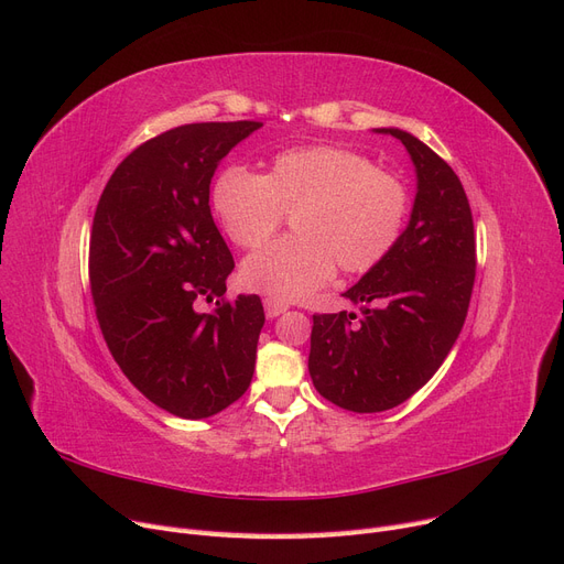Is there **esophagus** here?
I'll return each instance as SVG.
<instances>
[{"label": "esophagus", "mask_w": 564, "mask_h": 564, "mask_svg": "<svg viewBox=\"0 0 564 564\" xmlns=\"http://www.w3.org/2000/svg\"><path fill=\"white\" fill-rule=\"evenodd\" d=\"M263 308H265L268 317H278V315H282L289 308V305L284 301H280V299L268 296V299H263Z\"/></svg>", "instance_id": "obj_1"}]
</instances>
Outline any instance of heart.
<instances>
[{
    "mask_svg": "<svg viewBox=\"0 0 564 564\" xmlns=\"http://www.w3.org/2000/svg\"><path fill=\"white\" fill-rule=\"evenodd\" d=\"M214 212L242 249L268 242L292 220L294 237L251 253L242 280L253 292L296 301L327 284L336 265L362 275L395 249L412 212L406 183L350 148L308 145L272 158L268 174L228 166L212 187Z\"/></svg>",
    "mask_w": 564,
    "mask_h": 564,
    "instance_id": "obj_1",
    "label": "heart"
}]
</instances>
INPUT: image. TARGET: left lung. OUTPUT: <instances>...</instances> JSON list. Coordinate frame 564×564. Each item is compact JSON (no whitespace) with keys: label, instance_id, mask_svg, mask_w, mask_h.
<instances>
[{"label":"left lung","instance_id":"obj_1","mask_svg":"<svg viewBox=\"0 0 564 564\" xmlns=\"http://www.w3.org/2000/svg\"><path fill=\"white\" fill-rule=\"evenodd\" d=\"M416 169L409 224L386 259L344 294L360 315H313L308 371L322 398L386 412L433 379L464 327L475 282L473 214L454 169L402 129Z\"/></svg>","mask_w":564,"mask_h":564}]
</instances>
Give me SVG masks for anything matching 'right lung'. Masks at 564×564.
Segmentation results:
<instances>
[{
    "instance_id": "obj_1",
    "label": "right lung",
    "mask_w": 564,
    "mask_h": 564,
    "mask_svg": "<svg viewBox=\"0 0 564 564\" xmlns=\"http://www.w3.org/2000/svg\"><path fill=\"white\" fill-rule=\"evenodd\" d=\"M261 122H202L145 141L115 169L94 214L96 317L124 377L164 412L207 419L245 395L265 322L261 299L226 294L235 268L209 207L218 162Z\"/></svg>"
}]
</instances>
